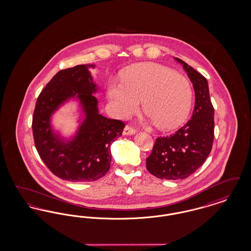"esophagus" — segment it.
<instances>
[{"mask_svg":"<svg viewBox=\"0 0 251 251\" xmlns=\"http://www.w3.org/2000/svg\"><path fill=\"white\" fill-rule=\"evenodd\" d=\"M135 133V130L133 128H131L130 126H125V128L123 129V134L124 135H132Z\"/></svg>","mask_w":251,"mask_h":251,"instance_id":"esophagus-1","label":"esophagus"}]
</instances>
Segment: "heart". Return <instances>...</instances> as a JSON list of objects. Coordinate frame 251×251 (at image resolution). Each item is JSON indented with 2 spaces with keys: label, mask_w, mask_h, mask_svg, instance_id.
I'll list each match as a JSON object with an SVG mask.
<instances>
[{
  "label": "heart",
  "mask_w": 251,
  "mask_h": 251,
  "mask_svg": "<svg viewBox=\"0 0 251 251\" xmlns=\"http://www.w3.org/2000/svg\"><path fill=\"white\" fill-rule=\"evenodd\" d=\"M108 98L117 117L127 119L142 100L149 121L163 131L179 127L188 117L192 103L191 84L182 75L154 63L126 69L121 82L111 81Z\"/></svg>",
  "instance_id": "1"
}]
</instances>
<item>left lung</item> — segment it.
Wrapping results in <instances>:
<instances>
[{
  "instance_id": "obj_1",
  "label": "left lung",
  "mask_w": 251,
  "mask_h": 251,
  "mask_svg": "<svg viewBox=\"0 0 251 251\" xmlns=\"http://www.w3.org/2000/svg\"><path fill=\"white\" fill-rule=\"evenodd\" d=\"M187 72L195 90V107L191 119L174 134L158 137L147 169L159 179L187 178L202 166L210 154L213 141L215 110L211 102L206 78L182 60L175 57Z\"/></svg>"
}]
</instances>
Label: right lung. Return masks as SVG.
I'll list each match as a JSON object with an SVG mask.
<instances>
[{"label": "right lung", "mask_w": 251, "mask_h": 251, "mask_svg": "<svg viewBox=\"0 0 251 251\" xmlns=\"http://www.w3.org/2000/svg\"><path fill=\"white\" fill-rule=\"evenodd\" d=\"M89 68L78 65L57 72L41 91L33 116V134L36 151L44 164L58 178L70 181H93L103 177L110 168V146L120 137L125 124L99 113V90ZM72 98L81 109L80 125L70 139L53 130L52 115Z\"/></svg>", "instance_id": "right-lung-1"}]
</instances>
